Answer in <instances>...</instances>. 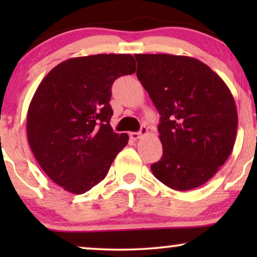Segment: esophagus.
<instances>
[{"instance_id":"1","label":"esophagus","mask_w":257,"mask_h":257,"mask_svg":"<svg viewBox=\"0 0 257 257\" xmlns=\"http://www.w3.org/2000/svg\"><path fill=\"white\" fill-rule=\"evenodd\" d=\"M147 132H149V130H147L146 126H142V128H140L139 132H131L130 133V138L133 139V140H138L142 138L143 136H146Z\"/></svg>"}]
</instances>
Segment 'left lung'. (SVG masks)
Masks as SVG:
<instances>
[{"label": "left lung", "instance_id": "8db88e82", "mask_svg": "<svg viewBox=\"0 0 257 257\" xmlns=\"http://www.w3.org/2000/svg\"><path fill=\"white\" fill-rule=\"evenodd\" d=\"M137 77L159 111L163 157L151 165L158 180L175 191L206 184L233 151L236 104L208 65L188 56L135 55Z\"/></svg>", "mask_w": 257, "mask_h": 257}]
</instances>
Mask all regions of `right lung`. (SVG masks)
I'll list each match as a JSON object with an SVG mask.
<instances>
[{
	"instance_id": "obj_1",
	"label": "right lung",
	"mask_w": 257,
	"mask_h": 257,
	"mask_svg": "<svg viewBox=\"0 0 257 257\" xmlns=\"http://www.w3.org/2000/svg\"><path fill=\"white\" fill-rule=\"evenodd\" d=\"M136 66L126 54L75 57L38 85L28 108V142L44 173L65 191H90L127 145V133H114L110 125L111 86Z\"/></svg>"
}]
</instances>
